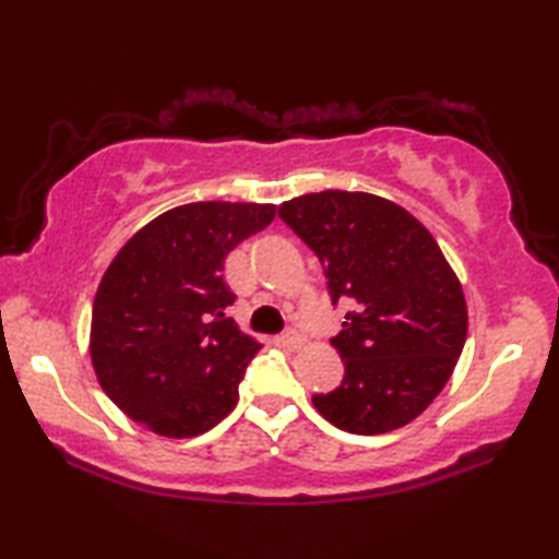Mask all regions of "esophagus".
<instances>
[{
	"instance_id": "obj_1",
	"label": "esophagus",
	"mask_w": 559,
	"mask_h": 559,
	"mask_svg": "<svg viewBox=\"0 0 559 559\" xmlns=\"http://www.w3.org/2000/svg\"><path fill=\"white\" fill-rule=\"evenodd\" d=\"M281 345L288 347V349H298L302 345V340H300V335L296 333V330H288V333L281 335Z\"/></svg>"
}]
</instances>
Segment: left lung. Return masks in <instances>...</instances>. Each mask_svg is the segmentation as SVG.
Wrapping results in <instances>:
<instances>
[{"label": "left lung", "mask_w": 559, "mask_h": 559, "mask_svg": "<svg viewBox=\"0 0 559 559\" xmlns=\"http://www.w3.org/2000/svg\"><path fill=\"white\" fill-rule=\"evenodd\" d=\"M278 216L323 263L333 306H353L330 340L345 377L313 396L316 409L362 437L409 424L449 382L468 333L466 298L437 239L367 192L302 194Z\"/></svg>", "instance_id": "1"}]
</instances>
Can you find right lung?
Masks as SVG:
<instances>
[{"label": "right lung", "instance_id": "1", "mask_svg": "<svg viewBox=\"0 0 559 559\" xmlns=\"http://www.w3.org/2000/svg\"><path fill=\"white\" fill-rule=\"evenodd\" d=\"M273 204L175 206L122 246L103 276L91 318L98 382L130 419L159 437L210 431L239 402L259 353L224 310L234 293L224 259L273 222Z\"/></svg>", "mask_w": 559, "mask_h": 559}]
</instances>
